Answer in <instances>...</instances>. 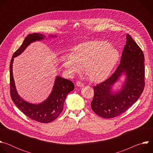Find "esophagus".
I'll use <instances>...</instances> for the list:
<instances>
[{"label": "esophagus", "mask_w": 153, "mask_h": 153, "mask_svg": "<svg viewBox=\"0 0 153 153\" xmlns=\"http://www.w3.org/2000/svg\"><path fill=\"white\" fill-rule=\"evenodd\" d=\"M76 85L78 87H82V86H83L84 85H83V83L82 82H81L80 81H77V83H76Z\"/></svg>", "instance_id": "obj_1"}]
</instances>
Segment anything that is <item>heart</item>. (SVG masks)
<instances>
[{
    "label": "heart",
    "instance_id": "heart-1",
    "mask_svg": "<svg viewBox=\"0 0 153 153\" xmlns=\"http://www.w3.org/2000/svg\"><path fill=\"white\" fill-rule=\"evenodd\" d=\"M120 57L119 50L101 40L83 42L76 46L72 54H64L62 62L71 74L79 73L85 67L89 79L94 82L105 80Z\"/></svg>",
    "mask_w": 153,
    "mask_h": 153
}]
</instances>
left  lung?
I'll return each instance as SVG.
<instances>
[{
  "instance_id": "obj_1",
  "label": "left lung",
  "mask_w": 153,
  "mask_h": 153,
  "mask_svg": "<svg viewBox=\"0 0 153 153\" xmlns=\"http://www.w3.org/2000/svg\"><path fill=\"white\" fill-rule=\"evenodd\" d=\"M144 55L140 48L128 34L120 63L107 80L93 86L94 94L91 106L98 116L110 119L118 116L131 106L142 94L145 86ZM125 81L120 90H112L122 75Z\"/></svg>"
}]
</instances>
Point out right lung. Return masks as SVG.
<instances>
[{
	"instance_id": "add662e5",
	"label": "right lung",
	"mask_w": 153,
	"mask_h": 153,
	"mask_svg": "<svg viewBox=\"0 0 153 153\" xmlns=\"http://www.w3.org/2000/svg\"><path fill=\"white\" fill-rule=\"evenodd\" d=\"M50 37H56L50 35ZM45 36L39 33L28 35L22 44L14 53L10 62V94L14 104L19 110L30 119L41 122L49 123L55 120L62 113L67 96L74 88L73 83L57 76L56 77L53 90L48 98L42 103L33 104L24 100L18 94L13 78V63L14 58L24 52L31 43L43 40Z\"/></svg>"
}]
</instances>
